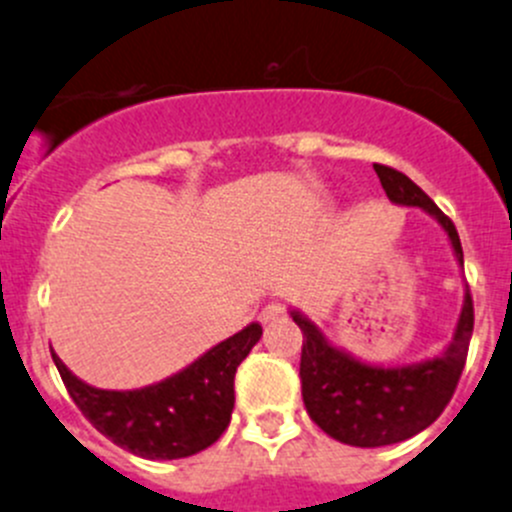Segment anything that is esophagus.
Returning a JSON list of instances; mask_svg holds the SVG:
<instances>
[{"instance_id":"34e87169","label":"esophagus","mask_w":512,"mask_h":512,"mask_svg":"<svg viewBox=\"0 0 512 512\" xmlns=\"http://www.w3.org/2000/svg\"><path fill=\"white\" fill-rule=\"evenodd\" d=\"M280 317H285V307H282V305H267L265 310L260 312L262 325H270V322L280 320Z\"/></svg>"}]
</instances>
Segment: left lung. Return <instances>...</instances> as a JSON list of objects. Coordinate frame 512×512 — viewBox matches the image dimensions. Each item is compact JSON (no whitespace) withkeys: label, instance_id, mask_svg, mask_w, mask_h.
<instances>
[{"label":"left lung","instance_id":"left-lung-1","mask_svg":"<svg viewBox=\"0 0 512 512\" xmlns=\"http://www.w3.org/2000/svg\"><path fill=\"white\" fill-rule=\"evenodd\" d=\"M375 172L393 205L420 207L443 227L455 260L463 265L458 230L438 205L403 172L385 165H375ZM290 315L305 337L300 380L307 413L330 438L355 448L403 443L433 425L458 388L473 335V297L468 285L448 347L440 355L410 365H372L332 345L300 310H290Z\"/></svg>","mask_w":512,"mask_h":512}]
</instances>
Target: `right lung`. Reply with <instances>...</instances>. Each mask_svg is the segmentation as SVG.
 Segmentation results:
<instances>
[{
    "instance_id": "obj_1",
    "label": "right lung",
    "mask_w": 512,
    "mask_h": 512,
    "mask_svg": "<svg viewBox=\"0 0 512 512\" xmlns=\"http://www.w3.org/2000/svg\"><path fill=\"white\" fill-rule=\"evenodd\" d=\"M262 335L257 322L210 347L165 380L140 390H102L79 380L57 352L52 360L84 418L114 445L147 460L190 458L230 425L235 372Z\"/></svg>"
}]
</instances>
